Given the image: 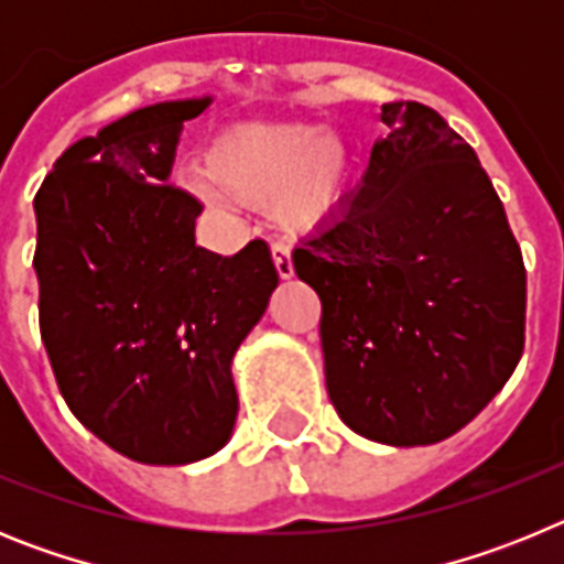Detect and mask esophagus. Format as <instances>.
I'll return each instance as SVG.
<instances>
[{
    "instance_id": "1",
    "label": "esophagus",
    "mask_w": 564,
    "mask_h": 564,
    "mask_svg": "<svg viewBox=\"0 0 564 564\" xmlns=\"http://www.w3.org/2000/svg\"><path fill=\"white\" fill-rule=\"evenodd\" d=\"M271 253H273V265H276L279 276H282V279H291V276H293L291 246H288V242H273Z\"/></svg>"
}]
</instances>
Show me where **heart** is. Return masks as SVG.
Masks as SVG:
<instances>
[{
    "instance_id": "obj_1",
    "label": "heart",
    "mask_w": 564,
    "mask_h": 564,
    "mask_svg": "<svg viewBox=\"0 0 564 564\" xmlns=\"http://www.w3.org/2000/svg\"><path fill=\"white\" fill-rule=\"evenodd\" d=\"M200 188L246 206H273L288 226H311L341 200L347 149L311 123H257L220 134L206 154Z\"/></svg>"
}]
</instances>
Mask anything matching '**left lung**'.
<instances>
[{
    "label": "left lung",
    "mask_w": 564,
    "mask_h": 564,
    "mask_svg": "<svg viewBox=\"0 0 564 564\" xmlns=\"http://www.w3.org/2000/svg\"><path fill=\"white\" fill-rule=\"evenodd\" d=\"M387 138L293 268L322 299L327 395L352 432L426 446L463 430L525 347V265L475 149L426 104H383Z\"/></svg>",
    "instance_id": "obj_1"
}]
</instances>
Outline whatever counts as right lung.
<instances>
[{"label": "right lung", "mask_w": 564, "mask_h": 564, "mask_svg": "<svg viewBox=\"0 0 564 564\" xmlns=\"http://www.w3.org/2000/svg\"><path fill=\"white\" fill-rule=\"evenodd\" d=\"M203 101L134 109L73 143L36 192L39 330L69 412L149 466L214 455L237 421L231 358L279 285L265 239L194 242L203 203L169 183Z\"/></svg>", "instance_id": "1"}]
</instances>
